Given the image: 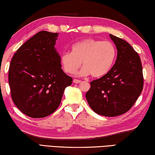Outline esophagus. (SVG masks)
Returning a JSON list of instances; mask_svg holds the SVG:
<instances>
[{
	"label": "esophagus",
	"instance_id": "1",
	"mask_svg": "<svg viewBox=\"0 0 155 155\" xmlns=\"http://www.w3.org/2000/svg\"><path fill=\"white\" fill-rule=\"evenodd\" d=\"M73 82H74L75 84H80V83L82 82V81L79 80H77V79H74V80H73Z\"/></svg>",
	"mask_w": 155,
	"mask_h": 155
}]
</instances>
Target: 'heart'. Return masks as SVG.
<instances>
[{
    "instance_id": "heart-1",
    "label": "heart",
    "mask_w": 155,
    "mask_h": 155,
    "mask_svg": "<svg viewBox=\"0 0 155 155\" xmlns=\"http://www.w3.org/2000/svg\"><path fill=\"white\" fill-rule=\"evenodd\" d=\"M116 48L113 42L88 38L76 42L72 52H64L60 62L64 71L74 73L82 62L83 67L78 74L101 78L110 71L116 58Z\"/></svg>"
}]
</instances>
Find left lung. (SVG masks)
<instances>
[{
  "label": "left lung",
  "instance_id": "8db88e82",
  "mask_svg": "<svg viewBox=\"0 0 155 155\" xmlns=\"http://www.w3.org/2000/svg\"><path fill=\"white\" fill-rule=\"evenodd\" d=\"M117 50L115 64L107 74L91 82L86 98L95 113L115 117L127 112L140 95L143 85L141 60L130 44L112 34Z\"/></svg>",
  "mask_w": 155,
  "mask_h": 155
}]
</instances>
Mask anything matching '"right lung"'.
Segmentation results:
<instances>
[{"label":"right lung","instance_id":"1","mask_svg":"<svg viewBox=\"0 0 155 155\" xmlns=\"http://www.w3.org/2000/svg\"><path fill=\"white\" fill-rule=\"evenodd\" d=\"M58 33L42 31L17 50L9 68L12 100L25 115L42 118L58 108L73 79L61 68Z\"/></svg>","mask_w":155,"mask_h":155}]
</instances>
